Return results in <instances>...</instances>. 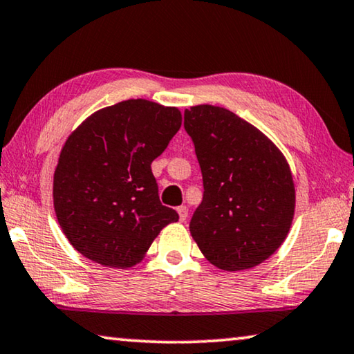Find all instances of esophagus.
<instances>
[{
  "label": "esophagus",
  "instance_id": "1",
  "mask_svg": "<svg viewBox=\"0 0 354 354\" xmlns=\"http://www.w3.org/2000/svg\"><path fill=\"white\" fill-rule=\"evenodd\" d=\"M177 214H178V218H180V221H185L188 218V207L182 205V207L177 209Z\"/></svg>",
  "mask_w": 354,
  "mask_h": 354
}]
</instances>
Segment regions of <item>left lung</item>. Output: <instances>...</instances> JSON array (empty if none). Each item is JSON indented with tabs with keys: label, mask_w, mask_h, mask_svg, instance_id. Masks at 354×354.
I'll return each mask as SVG.
<instances>
[{
	"label": "left lung",
	"mask_w": 354,
	"mask_h": 354,
	"mask_svg": "<svg viewBox=\"0 0 354 354\" xmlns=\"http://www.w3.org/2000/svg\"><path fill=\"white\" fill-rule=\"evenodd\" d=\"M183 124L204 182L189 232L215 268L252 269L290 232L296 207L290 165L268 136L225 107H189Z\"/></svg>",
	"instance_id": "1"
}]
</instances>
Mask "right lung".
Returning <instances> with one entry per match:
<instances>
[{
  "label": "right lung",
  "mask_w": 354,
  "mask_h": 354,
  "mask_svg": "<svg viewBox=\"0 0 354 354\" xmlns=\"http://www.w3.org/2000/svg\"><path fill=\"white\" fill-rule=\"evenodd\" d=\"M180 127L177 107L127 100L91 113L69 134L53 174V207L80 254L106 268H133L178 220L160 203L150 165Z\"/></svg>",
  "instance_id": "add662e5"
}]
</instances>
